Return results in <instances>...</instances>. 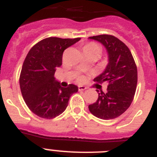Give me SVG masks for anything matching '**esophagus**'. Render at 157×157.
Listing matches in <instances>:
<instances>
[{
	"mask_svg": "<svg viewBox=\"0 0 157 157\" xmlns=\"http://www.w3.org/2000/svg\"><path fill=\"white\" fill-rule=\"evenodd\" d=\"M86 87V86H78V90L79 91H83L85 90Z\"/></svg>",
	"mask_w": 157,
	"mask_h": 157,
	"instance_id": "1",
	"label": "esophagus"
}]
</instances>
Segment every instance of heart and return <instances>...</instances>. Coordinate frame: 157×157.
Returning <instances> with one entry per match:
<instances>
[{"instance_id": "heart-1", "label": "heart", "mask_w": 157, "mask_h": 157, "mask_svg": "<svg viewBox=\"0 0 157 157\" xmlns=\"http://www.w3.org/2000/svg\"><path fill=\"white\" fill-rule=\"evenodd\" d=\"M94 49H100V47L98 46L97 44L94 42H90V43H88L85 46L83 47V51L84 50H94Z\"/></svg>"}]
</instances>
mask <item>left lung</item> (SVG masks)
Masks as SVG:
<instances>
[{"label": "left lung", "instance_id": "8db88e82", "mask_svg": "<svg viewBox=\"0 0 157 157\" xmlns=\"http://www.w3.org/2000/svg\"><path fill=\"white\" fill-rule=\"evenodd\" d=\"M103 45L108 54V64L94 81L109 86L107 93L99 94L89 110L96 117L109 120L116 119L125 112L132 102L138 82V71L128 47L112 35L90 37Z\"/></svg>", "mask_w": 157, "mask_h": 157}]
</instances>
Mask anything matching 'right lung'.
I'll return each mask as SVG.
<instances>
[{
	"label": "right lung",
	"instance_id": "add662e5",
	"mask_svg": "<svg viewBox=\"0 0 157 157\" xmlns=\"http://www.w3.org/2000/svg\"><path fill=\"white\" fill-rule=\"evenodd\" d=\"M80 39L47 37L27 53L22 67L19 86L25 103L37 116L50 120L62 114L71 96L78 90L74 84L62 87L54 75L62 65L63 51Z\"/></svg>",
	"mask_w": 157,
	"mask_h": 157
}]
</instances>
